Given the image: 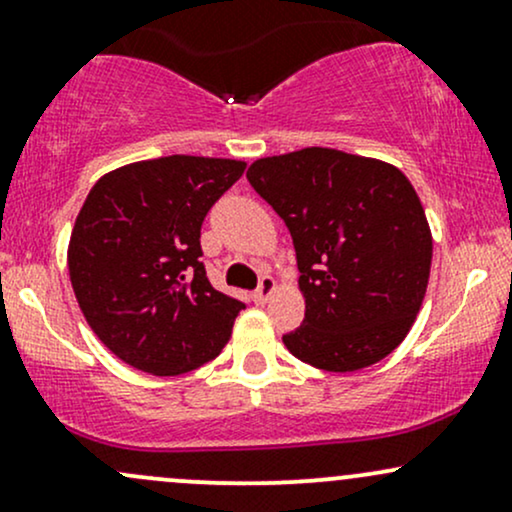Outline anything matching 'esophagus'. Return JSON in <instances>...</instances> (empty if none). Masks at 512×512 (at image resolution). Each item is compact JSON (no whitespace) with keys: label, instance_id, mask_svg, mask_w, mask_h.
<instances>
[{"label":"esophagus","instance_id":"1","mask_svg":"<svg viewBox=\"0 0 512 512\" xmlns=\"http://www.w3.org/2000/svg\"><path fill=\"white\" fill-rule=\"evenodd\" d=\"M276 291V284H274V279L272 276H262L260 279V286H257V291L252 293V298H255V303H260V305H264L269 301V298H272V293Z\"/></svg>","mask_w":512,"mask_h":512}]
</instances>
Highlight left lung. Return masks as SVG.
<instances>
[{"label":"left lung","mask_w":512,"mask_h":512,"mask_svg":"<svg viewBox=\"0 0 512 512\" xmlns=\"http://www.w3.org/2000/svg\"><path fill=\"white\" fill-rule=\"evenodd\" d=\"M248 180L289 226L305 298L286 349L330 373L383 361L424 303L433 238L407 175L378 158L308 149L257 158Z\"/></svg>","instance_id":"left-lung-1"}]
</instances>
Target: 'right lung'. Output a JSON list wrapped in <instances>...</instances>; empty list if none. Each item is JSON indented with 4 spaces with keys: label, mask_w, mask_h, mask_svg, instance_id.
Returning a JSON list of instances; mask_svg holds the SVG:
<instances>
[{
    "label": "right lung",
    "mask_w": 512,
    "mask_h": 512,
    "mask_svg": "<svg viewBox=\"0 0 512 512\" xmlns=\"http://www.w3.org/2000/svg\"><path fill=\"white\" fill-rule=\"evenodd\" d=\"M245 161L163 156L105 173L69 238V279L96 337L127 366L190 373L221 354L240 310L204 272L199 231Z\"/></svg>",
    "instance_id": "obj_1"
}]
</instances>
